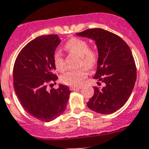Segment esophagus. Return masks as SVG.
I'll return each instance as SVG.
<instances>
[{"instance_id": "34e87169", "label": "esophagus", "mask_w": 149, "mask_h": 149, "mask_svg": "<svg viewBox=\"0 0 149 149\" xmlns=\"http://www.w3.org/2000/svg\"><path fill=\"white\" fill-rule=\"evenodd\" d=\"M81 89V86H79V87H76V86H70V89L71 91L77 90V89Z\"/></svg>"}]
</instances>
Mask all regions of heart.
Segmentation results:
<instances>
[{"label": "heart", "mask_w": 149, "mask_h": 149, "mask_svg": "<svg viewBox=\"0 0 149 149\" xmlns=\"http://www.w3.org/2000/svg\"><path fill=\"white\" fill-rule=\"evenodd\" d=\"M65 49L71 54L79 57L78 66H82L77 70H70L61 76V81L66 85L71 86H79L83 83L86 77V69L92 68L96 65L99 58L97 50L89 49V44L86 41L79 38H72L65 45ZM53 62L56 69L63 71L65 69L64 57L61 52L57 51L53 56ZM85 66V67L83 66Z\"/></svg>", "instance_id": "1"}]
</instances>
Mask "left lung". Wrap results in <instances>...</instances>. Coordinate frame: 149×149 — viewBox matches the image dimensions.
I'll return each instance as SVG.
<instances>
[{"label":"left lung","mask_w":149,"mask_h":149,"mask_svg":"<svg viewBox=\"0 0 149 149\" xmlns=\"http://www.w3.org/2000/svg\"><path fill=\"white\" fill-rule=\"evenodd\" d=\"M76 35L95 41L99 58L94 79L104 84L94 86L88 108L102 114L114 113L126 103L135 86L137 70L132 52L119 36L103 29H88Z\"/></svg>","instance_id":"1"}]
</instances>
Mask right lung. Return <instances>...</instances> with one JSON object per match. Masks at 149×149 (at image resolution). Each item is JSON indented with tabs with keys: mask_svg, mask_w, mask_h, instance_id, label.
Wrapping results in <instances>:
<instances>
[{
	"mask_svg": "<svg viewBox=\"0 0 149 149\" xmlns=\"http://www.w3.org/2000/svg\"><path fill=\"white\" fill-rule=\"evenodd\" d=\"M60 41L56 34L32 40L19 53L13 69L14 88L20 104L42 122H50L64 112L70 93L68 86L63 84L47 89L57 79L53 73V56Z\"/></svg>",
	"mask_w": 149,
	"mask_h": 149,
	"instance_id": "add662e5",
	"label": "right lung"
}]
</instances>
